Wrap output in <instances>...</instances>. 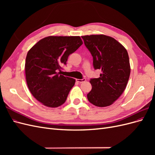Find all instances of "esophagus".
<instances>
[{
    "label": "esophagus",
    "mask_w": 155,
    "mask_h": 155,
    "mask_svg": "<svg viewBox=\"0 0 155 155\" xmlns=\"http://www.w3.org/2000/svg\"><path fill=\"white\" fill-rule=\"evenodd\" d=\"M86 81V79L85 78H83V79H76V81L77 82H78V83H83V82H85Z\"/></svg>",
    "instance_id": "esophagus-1"
}]
</instances>
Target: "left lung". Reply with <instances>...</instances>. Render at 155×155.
I'll return each instance as SVG.
<instances>
[{
    "instance_id": "left-lung-1",
    "label": "left lung",
    "mask_w": 155,
    "mask_h": 155,
    "mask_svg": "<svg viewBox=\"0 0 155 155\" xmlns=\"http://www.w3.org/2000/svg\"><path fill=\"white\" fill-rule=\"evenodd\" d=\"M81 37L93 57L94 68L101 71L100 78L91 79L92 90L87 94L88 100L97 107L109 106L124 92L129 80L130 67L127 51L109 36Z\"/></svg>"
}]
</instances>
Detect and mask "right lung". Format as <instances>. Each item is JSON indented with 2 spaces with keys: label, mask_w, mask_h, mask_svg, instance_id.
Masks as SVG:
<instances>
[{
  "label": "right lung",
  "mask_w": 155,
  "mask_h": 155,
  "mask_svg": "<svg viewBox=\"0 0 155 155\" xmlns=\"http://www.w3.org/2000/svg\"><path fill=\"white\" fill-rule=\"evenodd\" d=\"M82 44L79 36H49L28 51L25 63L27 85L42 104L55 108L66 101L76 80L57 72Z\"/></svg>",
  "instance_id": "add662e5"
}]
</instances>
